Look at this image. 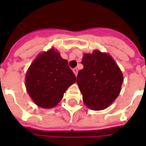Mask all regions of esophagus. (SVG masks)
<instances>
[{
	"mask_svg": "<svg viewBox=\"0 0 146 146\" xmlns=\"http://www.w3.org/2000/svg\"><path fill=\"white\" fill-rule=\"evenodd\" d=\"M73 73H74V74L75 75H77V73H78V70L76 69V68H74V69H73Z\"/></svg>",
	"mask_w": 146,
	"mask_h": 146,
	"instance_id": "esophagus-1",
	"label": "esophagus"
}]
</instances>
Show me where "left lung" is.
I'll use <instances>...</instances> for the list:
<instances>
[{
  "instance_id": "left-lung-1",
  "label": "left lung",
  "mask_w": 146,
  "mask_h": 146,
  "mask_svg": "<svg viewBox=\"0 0 146 146\" xmlns=\"http://www.w3.org/2000/svg\"><path fill=\"white\" fill-rule=\"evenodd\" d=\"M76 83L84 104L93 110L107 108L119 95L123 75L110 54L95 51L84 54Z\"/></svg>"
}]
</instances>
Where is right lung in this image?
<instances>
[{
  "label": "right lung",
  "mask_w": 146,
  "mask_h": 146,
  "mask_svg": "<svg viewBox=\"0 0 146 146\" xmlns=\"http://www.w3.org/2000/svg\"><path fill=\"white\" fill-rule=\"evenodd\" d=\"M76 77L68 61L51 49L40 54L26 75V87L33 101L42 108H52L62 100L64 92Z\"/></svg>",
  "instance_id": "1"
}]
</instances>
